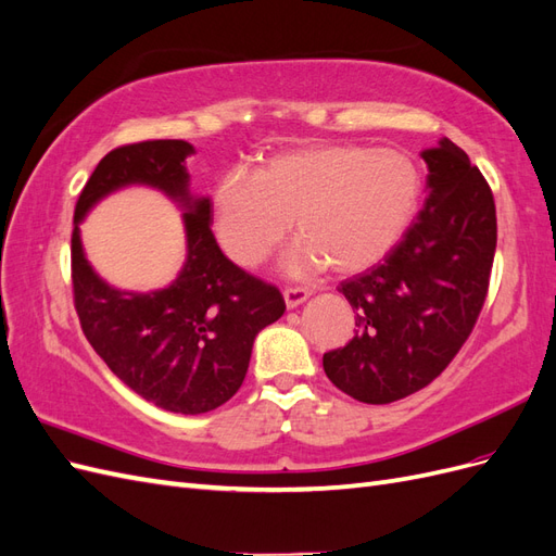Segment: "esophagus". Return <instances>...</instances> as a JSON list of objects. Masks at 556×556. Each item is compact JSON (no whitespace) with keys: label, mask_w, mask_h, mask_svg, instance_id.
Segmentation results:
<instances>
[{"label":"esophagus","mask_w":556,"mask_h":556,"mask_svg":"<svg viewBox=\"0 0 556 556\" xmlns=\"http://www.w3.org/2000/svg\"><path fill=\"white\" fill-rule=\"evenodd\" d=\"M282 296H285V304H288V308H296L311 296V290L308 288H285Z\"/></svg>","instance_id":"esophagus-1"}]
</instances>
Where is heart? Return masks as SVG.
Segmentation results:
<instances>
[{
  "label": "heart",
  "instance_id": "obj_1",
  "mask_svg": "<svg viewBox=\"0 0 556 556\" xmlns=\"http://www.w3.org/2000/svg\"><path fill=\"white\" fill-rule=\"evenodd\" d=\"M419 192L422 176L403 150L308 143L264 160L255 176L225 174L211 215L217 243L243 268L266 262L292 220V268L357 274L399 243Z\"/></svg>",
  "mask_w": 556,
  "mask_h": 556
}]
</instances>
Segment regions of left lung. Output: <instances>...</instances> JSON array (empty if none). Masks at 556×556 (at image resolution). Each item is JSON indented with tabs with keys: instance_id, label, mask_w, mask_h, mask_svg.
I'll return each mask as SVG.
<instances>
[{
	"instance_id": "left-lung-1",
	"label": "left lung",
	"mask_w": 556,
	"mask_h": 556,
	"mask_svg": "<svg viewBox=\"0 0 556 556\" xmlns=\"http://www.w3.org/2000/svg\"><path fill=\"white\" fill-rule=\"evenodd\" d=\"M429 197L384 260L341 282L357 331L325 352L327 378L364 403H392L439 378L473 331L496 250L490 182L450 139L422 153Z\"/></svg>"
}]
</instances>
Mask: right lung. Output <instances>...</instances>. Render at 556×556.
Masks as SVG:
<instances>
[{
    "label": "right lung",
    "instance_id": "add662e5",
    "mask_svg": "<svg viewBox=\"0 0 556 556\" xmlns=\"http://www.w3.org/2000/svg\"><path fill=\"white\" fill-rule=\"evenodd\" d=\"M188 141H139L111 150L80 190L72 233L74 308L99 357L129 390L155 406L199 415L239 392L255 336L285 313L271 282L229 262L211 229V201L188 192ZM131 181L164 189L189 208V260L166 291L117 293L81 257L77 223L92 203Z\"/></svg>",
    "mask_w": 556,
    "mask_h": 556
}]
</instances>
